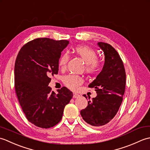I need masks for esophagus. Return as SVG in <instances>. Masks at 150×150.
Returning <instances> with one entry per match:
<instances>
[{
    "label": "esophagus",
    "instance_id": "obj_1",
    "mask_svg": "<svg viewBox=\"0 0 150 150\" xmlns=\"http://www.w3.org/2000/svg\"><path fill=\"white\" fill-rule=\"evenodd\" d=\"M80 96H81V95H79V94H77V93H73V98H79Z\"/></svg>",
    "mask_w": 150,
    "mask_h": 150
}]
</instances>
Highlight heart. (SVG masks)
<instances>
[{
	"label": "heart",
	"instance_id": "1",
	"mask_svg": "<svg viewBox=\"0 0 150 150\" xmlns=\"http://www.w3.org/2000/svg\"><path fill=\"white\" fill-rule=\"evenodd\" d=\"M76 55L79 56L86 64V71L88 73L94 74L100 70V64L97 60L96 52L91 47L84 45H79L73 49ZM69 60V55L64 53L60 57L59 66L64 68ZM63 82L66 87L71 90H77L79 86L82 83V79L77 75H68L63 79Z\"/></svg>",
	"mask_w": 150,
	"mask_h": 150
}]
</instances>
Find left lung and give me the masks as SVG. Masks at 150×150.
<instances>
[{"instance_id":"1","label":"left lung","mask_w":150,"mask_h":150,"mask_svg":"<svg viewBox=\"0 0 150 150\" xmlns=\"http://www.w3.org/2000/svg\"><path fill=\"white\" fill-rule=\"evenodd\" d=\"M97 45L104 53V64L99 74L88 86L95 89L97 96L88 101L81 115L88 124L100 127L110 122L119 111L125 91L126 72L120 55L110 44L100 42ZM84 97L87 98L86 95Z\"/></svg>"}]
</instances>
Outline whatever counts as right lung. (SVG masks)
<instances>
[{
	"label": "right lung",
	"mask_w": 150,
	"mask_h": 150,
	"mask_svg": "<svg viewBox=\"0 0 150 150\" xmlns=\"http://www.w3.org/2000/svg\"><path fill=\"white\" fill-rule=\"evenodd\" d=\"M68 44L66 40L35 39L22 47L16 59V94L27 119L40 128H52L58 124L73 97L66 87L56 94L48 86L51 76L58 73L61 52Z\"/></svg>",
	"instance_id": "add662e5"
}]
</instances>
